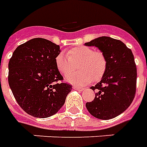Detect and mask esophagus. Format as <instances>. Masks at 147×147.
<instances>
[{"instance_id": "1", "label": "esophagus", "mask_w": 147, "mask_h": 147, "mask_svg": "<svg viewBox=\"0 0 147 147\" xmlns=\"http://www.w3.org/2000/svg\"><path fill=\"white\" fill-rule=\"evenodd\" d=\"M74 90H79V91H82V90H84V88L80 87V86H73V87H72Z\"/></svg>"}]
</instances>
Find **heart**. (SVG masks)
I'll return each mask as SVG.
<instances>
[{
  "label": "heart",
  "mask_w": 147,
  "mask_h": 147,
  "mask_svg": "<svg viewBox=\"0 0 147 147\" xmlns=\"http://www.w3.org/2000/svg\"><path fill=\"white\" fill-rule=\"evenodd\" d=\"M79 62L80 71L69 74L74 67V63ZM57 70L66 75L65 80L73 84H88L100 80L107 69V59L104 53L87 46H79L70 49L67 54L61 52L55 57Z\"/></svg>",
  "instance_id": "1"
}]
</instances>
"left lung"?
Segmentation results:
<instances>
[{"label": "left lung", "instance_id": "left-lung-1", "mask_svg": "<svg viewBox=\"0 0 147 147\" xmlns=\"http://www.w3.org/2000/svg\"><path fill=\"white\" fill-rule=\"evenodd\" d=\"M96 47L107 59V69L100 82L91 86L95 98L86 107L95 118L108 120L123 113L136 95L137 70L132 52L121 40L101 36L85 43Z\"/></svg>", "mask_w": 147, "mask_h": 147}]
</instances>
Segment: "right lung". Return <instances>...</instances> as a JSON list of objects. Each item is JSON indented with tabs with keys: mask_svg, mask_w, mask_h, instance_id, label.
Instances as JSON below:
<instances>
[{
	"mask_svg": "<svg viewBox=\"0 0 147 147\" xmlns=\"http://www.w3.org/2000/svg\"><path fill=\"white\" fill-rule=\"evenodd\" d=\"M59 45L43 38L22 43L8 63V83L18 105L29 115L51 117L59 111L72 89L61 82L62 76L55 65Z\"/></svg>",
	"mask_w": 147,
	"mask_h": 147,
	"instance_id": "obj_1",
	"label": "right lung"
}]
</instances>
